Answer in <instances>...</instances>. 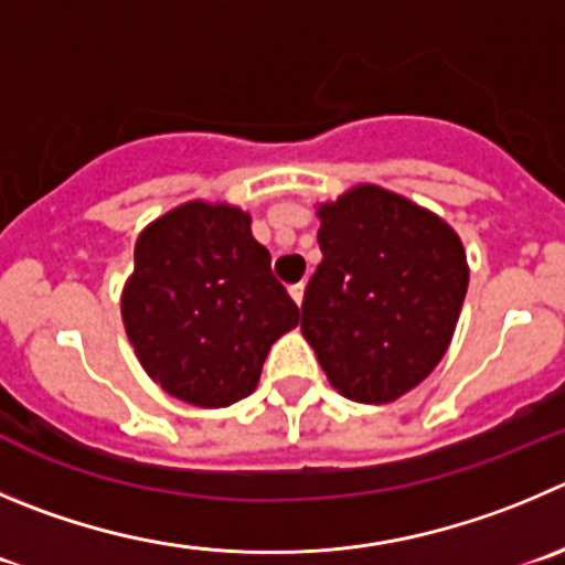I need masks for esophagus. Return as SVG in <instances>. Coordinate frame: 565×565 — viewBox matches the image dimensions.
<instances>
[{
	"label": "esophagus",
	"mask_w": 565,
	"mask_h": 565,
	"mask_svg": "<svg viewBox=\"0 0 565 565\" xmlns=\"http://www.w3.org/2000/svg\"><path fill=\"white\" fill-rule=\"evenodd\" d=\"M288 294H291V299H294V302H297V305H302V299H305V286H302V282H297V286H291V288H288Z\"/></svg>",
	"instance_id": "obj_1"
}]
</instances>
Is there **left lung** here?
Instances as JSON below:
<instances>
[{
	"instance_id": "obj_1",
	"label": "left lung",
	"mask_w": 565,
	"mask_h": 565,
	"mask_svg": "<svg viewBox=\"0 0 565 565\" xmlns=\"http://www.w3.org/2000/svg\"><path fill=\"white\" fill-rule=\"evenodd\" d=\"M321 263L302 302V335L332 388L385 405L433 374L469 288L460 235L388 188L360 182L319 202Z\"/></svg>"
}]
</instances>
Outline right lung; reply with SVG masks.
<instances>
[{
	"label": "right lung",
	"mask_w": 565,
	"mask_h": 565,
	"mask_svg": "<svg viewBox=\"0 0 565 565\" xmlns=\"http://www.w3.org/2000/svg\"><path fill=\"white\" fill-rule=\"evenodd\" d=\"M121 321L143 372L174 399L230 407L260 383L299 308L271 277L252 216L193 199L141 230L121 288Z\"/></svg>",
	"instance_id": "1"
}]
</instances>
